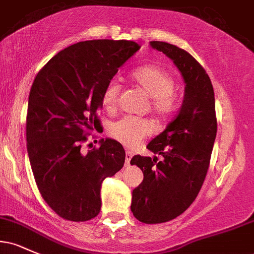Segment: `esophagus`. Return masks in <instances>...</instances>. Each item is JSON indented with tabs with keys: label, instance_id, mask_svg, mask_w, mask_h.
<instances>
[{
	"label": "esophagus",
	"instance_id": "34e87169",
	"mask_svg": "<svg viewBox=\"0 0 254 254\" xmlns=\"http://www.w3.org/2000/svg\"><path fill=\"white\" fill-rule=\"evenodd\" d=\"M131 159H132V153L130 150H127L125 151V164H127V166L130 165Z\"/></svg>",
	"mask_w": 254,
	"mask_h": 254
}]
</instances>
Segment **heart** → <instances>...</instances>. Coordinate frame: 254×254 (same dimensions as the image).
<instances>
[{"label":"heart","mask_w":254,"mask_h":254,"mask_svg":"<svg viewBox=\"0 0 254 254\" xmlns=\"http://www.w3.org/2000/svg\"><path fill=\"white\" fill-rule=\"evenodd\" d=\"M130 78L148 97H150V106L153 112L160 117L170 115L176 109L177 97L174 94L176 81L168 71L156 65H144L133 69ZM121 84L117 81H110L105 86L101 94V105L110 112L116 110L118 105ZM153 132V125L143 118L127 116L111 124L109 133L112 138L127 147H135L143 137Z\"/></svg>","instance_id":"obj_1"}]
</instances>
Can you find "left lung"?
<instances>
[{
    "instance_id": "left-lung-1",
    "label": "left lung",
    "mask_w": 254,
    "mask_h": 254,
    "mask_svg": "<svg viewBox=\"0 0 254 254\" xmlns=\"http://www.w3.org/2000/svg\"><path fill=\"white\" fill-rule=\"evenodd\" d=\"M149 44L173 61L185 82L176 118L147 145L161 161L141 155L130 161L143 172V182L132 191L131 211L141 222L154 224L179 216L196 199L210 164L217 122L214 88L203 66L176 45Z\"/></svg>"
}]
</instances>
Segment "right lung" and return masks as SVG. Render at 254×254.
<instances>
[{
    "label": "right lung",
    "instance_id": "add662e5",
    "mask_svg": "<svg viewBox=\"0 0 254 254\" xmlns=\"http://www.w3.org/2000/svg\"><path fill=\"white\" fill-rule=\"evenodd\" d=\"M141 46L129 40H87L44 65L28 97L26 139L32 172L49 206L68 221L92 220L101 208V184L122 170L125 150L112 138L82 153L88 131L100 127L101 94Z\"/></svg>",
    "mask_w": 254,
    "mask_h": 254
}]
</instances>
